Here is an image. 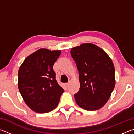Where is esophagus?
<instances>
[{
    "label": "esophagus",
    "instance_id": "obj_1",
    "mask_svg": "<svg viewBox=\"0 0 134 134\" xmlns=\"http://www.w3.org/2000/svg\"><path fill=\"white\" fill-rule=\"evenodd\" d=\"M69 84L68 83H65V84H64V86H65V87H68V86H69Z\"/></svg>",
    "mask_w": 134,
    "mask_h": 134
}]
</instances>
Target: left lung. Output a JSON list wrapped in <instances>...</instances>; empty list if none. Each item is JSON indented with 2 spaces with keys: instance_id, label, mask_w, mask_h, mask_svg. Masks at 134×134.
Returning <instances> with one entry per match:
<instances>
[{
  "instance_id": "1",
  "label": "left lung",
  "mask_w": 134,
  "mask_h": 134,
  "mask_svg": "<svg viewBox=\"0 0 134 134\" xmlns=\"http://www.w3.org/2000/svg\"><path fill=\"white\" fill-rule=\"evenodd\" d=\"M70 53L79 74L80 89L74 95L76 102L85 110H98L107 102L115 86L112 60L92 43L73 47Z\"/></svg>"
}]
</instances>
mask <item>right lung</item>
I'll list each match as a JSON object with an SVG mask.
<instances>
[{
  "instance_id": "add662e5",
  "label": "right lung",
  "mask_w": 134,
  "mask_h": 134,
  "mask_svg": "<svg viewBox=\"0 0 134 134\" xmlns=\"http://www.w3.org/2000/svg\"><path fill=\"white\" fill-rule=\"evenodd\" d=\"M60 50L41 48L27 57L18 71V89L27 106L37 113L54 109L64 90L55 79L53 65Z\"/></svg>"
}]
</instances>
